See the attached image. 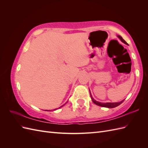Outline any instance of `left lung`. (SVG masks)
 <instances>
[{"instance_id": "1", "label": "left lung", "mask_w": 148, "mask_h": 148, "mask_svg": "<svg viewBox=\"0 0 148 148\" xmlns=\"http://www.w3.org/2000/svg\"><path fill=\"white\" fill-rule=\"evenodd\" d=\"M117 37L121 40V41H122V42H123L124 44H127V42L125 41V40L122 38V36H120L118 35ZM89 93H90V96H91V99L92 101V102L95 103V104L99 106H101V107H107V108H114V107H117L118 106L120 105L124 101L125 99H123V101H120V102H106V103H102V102H99L98 101H96V100L94 99V98L92 97L91 94L90 92V91H89Z\"/></svg>"}]
</instances>
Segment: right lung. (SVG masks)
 <instances>
[{
  "mask_svg": "<svg viewBox=\"0 0 148 148\" xmlns=\"http://www.w3.org/2000/svg\"><path fill=\"white\" fill-rule=\"evenodd\" d=\"M65 104H66V103H65ZM64 105H65V104H64ZM64 105H63V106H61V107H59V108H60V107H63V106H64ZM57 110V109H54V110Z\"/></svg>",
  "mask_w": 148,
  "mask_h": 148,
  "instance_id": "1",
  "label": "right lung"
}]
</instances>
